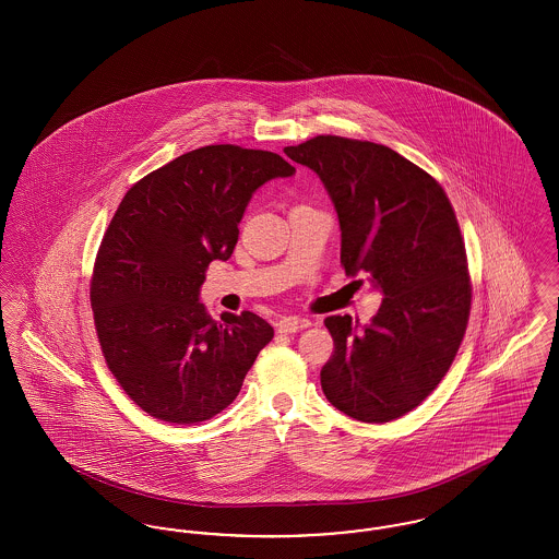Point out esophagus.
Segmentation results:
<instances>
[{"label":"esophagus","instance_id":"obj_1","mask_svg":"<svg viewBox=\"0 0 559 559\" xmlns=\"http://www.w3.org/2000/svg\"><path fill=\"white\" fill-rule=\"evenodd\" d=\"M312 322L308 319H295V317H285V319L278 320V333H285V335H292L297 333L301 329H308Z\"/></svg>","mask_w":559,"mask_h":559}]
</instances>
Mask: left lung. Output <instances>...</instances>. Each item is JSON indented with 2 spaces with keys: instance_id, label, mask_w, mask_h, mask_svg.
Listing matches in <instances>:
<instances>
[{
  "instance_id": "obj_1",
  "label": "left lung",
  "mask_w": 559,
  "mask_h": 559,
  "mask_svg": "<svg viewBox=\"0 0 559 559\" xmlns=\"http://www.w3.org/2000/svg\"><path fill=\"white\" fill-rule=\"evenodd\" d=\"M285 155L326 188L347 276L367 274L383 295L362 329L347 314L324 320L335 349L320 371L322 392L356 421L399 419L451 369L469 320L465 242L451 201L383 144L317 135Z\"/></svg>"
}]
</instances>
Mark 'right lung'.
I'll return each mask as SVG.
<instances>
[{
	"mask_svg": "<svg viewBox=\"0 0 559 559\" xmlns=\"http://www.w3.org/2000/svg\"><path fill=\"white\" fill-rule=\"evenodd\" d=\"M295 174L276 153L215 144L135 182L108 224L92 274V310L108 369L151 417L207 421L239 396L274 329L253 312L213 320L205 270L226 262L253 192Z\"/></svg>",
	"mask_w": 559,
	"mask_h": 559,
	"instance_id": "add662e5",
	"label": "right lung"
}]
</instances>
